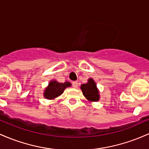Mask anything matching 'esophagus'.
Returning <instances> with one entry per match:
<instances>
[{"instance_id":"34e87169","label":"esophagus","mask_w":149,"mask_h":149,"mask_svg":"<svg viewBox=\"0 0 149 149\" xmlns=\"http://www.w3.org/2000/svg\"><path fill=\"white\" fill-rule=\"evenodd\" d=\"M72 86L74 88H77L78 87V82L77 81H73L72 82Z\"/></svg>"}]
</instances>
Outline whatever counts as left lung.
I'll return each instance as SVG.
<instances>
[{
  "instance_id": "left-lung-1",
  "label": "left lung",
  "mask_w": 149,
  "mask_h": 149,
  "mask_svg": "<svg viewBox=\"0 0 149 149\" xmlns=\"http://www.w3.org/2000/svg\"><path fill=\"white\" fill-rule=\"evenodd\" d=\"M83 95L90 102H96L100 99L99 90L97 88L96 84L92 78L88 79L87 83L83 84L80 86Z\"/></svg>"
}]
</instances>
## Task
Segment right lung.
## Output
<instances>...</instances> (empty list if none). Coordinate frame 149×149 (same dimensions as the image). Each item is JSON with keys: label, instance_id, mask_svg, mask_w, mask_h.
<instances>
[{"label": "right lung", "instance_id": "right-lung-1", "mask_svg": "<svg viewBox=\"0 0 149 149\" xmlns=\"http://www.w3.org/2000/svg\"><path fill=\"white\" fill-rule=\"evenodd\" d=\"M71 83L69 81H65L63 83L58 82L56 80L53 79L50 81L43 92V97L46 99L53 100L58 98L64 92L66 88L71 86Z\"/></svg>", "mask_w": 149, "mask_h": 149}]
</instances>
